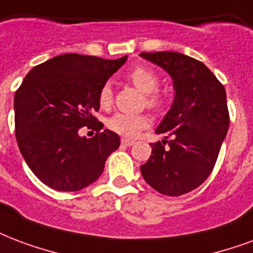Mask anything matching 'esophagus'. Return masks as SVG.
I'll return each mask as SVG.
<instances>
[{"label":"esophagus","mask_w":253,"mask_h":253,"mask_svg":"<svg viewBox=\"0 0 253 253\" xmlns=\"http://www.w3.org/2000/svg\"><path fill=\"white\" fill-rule=\"evenodd\" d=\"M134 143L135 142L132 139H122V144H125V146H128V147H130V146H132Z\"/></svg>","instance_id":"1"}]
</instances>
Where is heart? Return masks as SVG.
<instances>
[{
    "instance_id": "obj_1",
    "label": "heart",
    "mask_w": 253,
    "mask_h": 253,
    "mask_svg": "<svg viewBox=\"0 0 253 253\" xmlns=\"http://www.w3.org/2000/svg\"><path fill=\"white\" fill-rule=\"evenodd\" d=\"M128 78L135 87L146 94V105L148 107H152V109L161 107L163 99L161 94L155 91L158 87V75L151 69L143 66L135 67L128 75ZM98 103H99V107L103 110L111 107L113 88L110 84H105L102 86L99 95H98ZM148 125H150V119L143 114L134 115V114L117 113L106 121V126L109 127V130L122 136H135Z\"/></svg>"
}]
</instances>
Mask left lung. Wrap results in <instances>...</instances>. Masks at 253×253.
<instances>
[{
  "instance_id": "obj_1",
  "label": "left lung",
  "mask_w": 253,
  "mask_h": 253,
  "mask_svg": "<svg viewBox=\"0 0 253 253\" xmlns=\"http://www.w3.org/2000/svg\"><path fill=\"white\" fill-rule=\"evenodd\" d=\"M169 73L172 105L155 132L151 157L140 172L163 195L179 196L195 190L210 176L229 126L224 86L204 63L173 51L140 53Z\"/></svg>"
}]
</instances>
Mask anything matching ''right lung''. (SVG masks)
I'll return each mask as SVG.
<instances>
[{"instance_id": "add662e5", "label": "right lung", "mask_w": 253, "mask_h": 253, "mask_svg": "<svg viewBox=\"0 0 253 253\" xmlns=\"http://www.w3.org/2000/svg\"><path fill=\"white\" fill-rule=\"evenodd\" d=\"M127 57L115 61L63 54L33 67L15 91V138L26 165L43 184L80 191L101 176L105 162L121 144L92 113L99 110L102 86ZM98 130L92 138L78 131Z\"/></svg>"}]
</instances>
